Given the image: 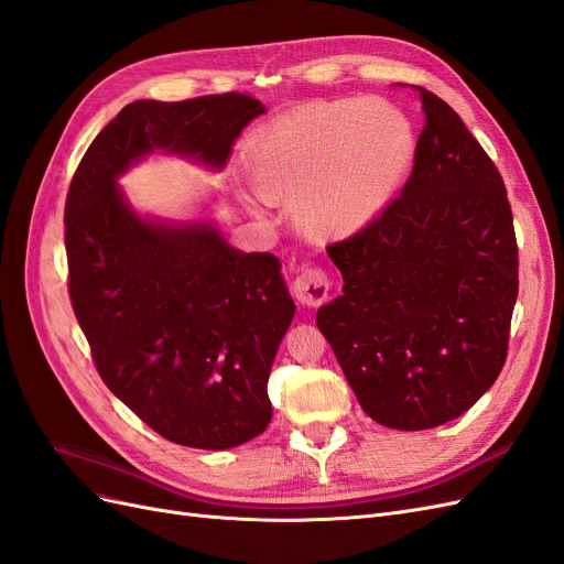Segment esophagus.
Segmentation results:
<instances>
[{
    "label": "esophagus",
    "mask_w": 564,
    "mask_h": 564,
    "mask_svg": "<svg viewBox=\"0 0 564 564\" xmlns=\"http://www.w3.org/2000/svg\"><path fill=\"white\" fill-rule=\"evenodd\" d=\"M332 282L322 268H305L294 280V296L305 308H317L329 299Z\"/></svg>",
    "instance_id": "1"
}]
</instances>
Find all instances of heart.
<instances>
[{"label":"heart","instance_id":"1","mask_svg":"<svg viewBox=\"0 0 564 564\" xmlns=\"http://www.w3.org/2000/svg\"><path fill=\"white\" fill-rule=\"evenodd\" d=\"M416 152L406 115L377 98L301 106L253 135L247 169L253 191L294 207L313 242L365 230L398 193Z\"/></svg>","mask_w":564,"mask_h":564}]
</instances>
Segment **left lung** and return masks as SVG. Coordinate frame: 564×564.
Listing matches in <instances>:
<instances>
[{
  "mask_svg": "<svg viewBox=\"0 0 564 564\" xmlns=\"http://www.w3.org/2000/svg\"><path fill=\"white\" fill-rule=\"evenodd\" d=\"M400 197L327 247L344 296L317 327L365 414L398 431L447 423L480 400L508 355L518 242L485 148L433 91Z\"/></svg>",
  "mask_w": 564,
  "mask_h": 564,
  "instance_id": "left-lung-1",
  "label": "left lung"
}]
</instances>
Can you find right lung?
Masks as SVG:
<instances>
[{
	"label": "right lung",
	"instance_id": "obj_1",
	"mask_svg": "<svg viewBox=\"0 0 564 564\" xmlns=\"http://www.w3.org/2000/svg\"><path fill=\"white\" fill-rule=\"evenodd\" d=\"M247 94L133 100L100 131L65 199L67 292L104 383L162 437L228 449L270 423L268 377L294 317L272 253L207 224H150L117 176L152 150L220 169L263 115Z\"/></svg>",
	"mask_w": 564,
	"mask_h": 564
}]
</instances>
